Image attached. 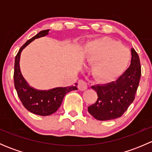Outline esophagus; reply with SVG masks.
<instances>
[{"mask_svg": "<svg viewBox=\"0 0 152 152\" xmlns=\"http://www.w3.org/2000/svg\"><path fill=\"white\" fill-rule=\"evenodd\" d=\"M78 88H79V90H82V91H84V90H87V82L83 80L79 81V83H78Z\"/></svg>", "mask_w": 152, "mask_h": 152, "instance_id": "obj_1", "label": "esophagus"}]
</instances>
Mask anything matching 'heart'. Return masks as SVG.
Returning a JSON list of instances; mask_svg holds the SVG:
<instances>
[{"label": "heart", "mask_w": 152, "mask_h": 152, "mask_svg": "<svg viewBox=\"0 0 152 152\" xmlns=\"http://www.w3.org/2000/svg\"><path fill=\"white\" fill-rule=\"evenodd\" d=\"M86 59L94 62L92 74L96 80L110 82L125 70L130 61V51L120 42L103 37L89 42L85 49Z\"/></svg>", "instance_id": "1"}]
</instances>
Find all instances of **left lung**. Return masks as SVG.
Segmentation results:
<instances>
[{
    "instance_id": "left-lung-1",
    "label": "left lung",
    "mask_w": 152,
    "mask_h": 152,
    "mask_svg": "<svg viewBox=\"0 0 152 152\" xmlns=\"http://www.w3.org/2000/svg\"><path fill=\"white\" fill-rule=\"evenodd\" d=\"M131 64L129 68L115 81L103 85L92 86L98 99L88 107V112L99 121L118 118L126 111L134 101L141 76L140 59L132 48Z\"/></svg>"
}]
</instances>
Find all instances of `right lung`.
Instances as JSON below:
<instances>
[{"label": "right lung", "mask_w": 152, "mask_h": 152, "mask_svg": "<svg viewBox=\"0 0 152 152\" xmlns=\"http://www.w3.org/2000/svg\"><path fill=\"white\" fill-rule=\"evenodd\" d=\"M49 29L41 31L34 37L28 39L20 48L15 59L14 84L20 100L27 110L35 115H50L57 111L62 104V100L66 93L72 90H78L76 86L65 87H56L48 90H39L30 87L22 76L20 69V58L22 50L29 43L37 38L42 37L48 34ZM77 85V84H76Z\"/></svg>", "instance_id": "1"}]
</instances>
